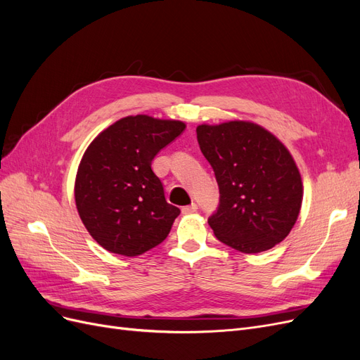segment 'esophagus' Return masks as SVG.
Wrapping results in <instances>:
<instances>
[{
	"label": "esophagus",
	"mask_w": 360,
	"mask_h": 360,
	"mask_svg": "<svg viewBox=\"0 0 360 360\" xmlns=\"http://www.w3.org/2000/svg\"><path fill=\"white\" fill-rule=\"evenodd\" d=\"M198 210V205L195 204V202H192V204H189V205H184L183 209H181V212L184 213V214H191V213H195Z\"/></svg>",
	"instance_id": "esophagus-1"
}]
</instances>
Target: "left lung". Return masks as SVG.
Returning a JSON list of instances; mask_svg holds the SVG:
<instances>
[{"instance_id": "1", "label": "left lung", "mask_w": 360, "mask_h": 360, "mask_svg": "<svg viewBox=\"0 0 360 360\" xmlns=\"http://www.w3.org/2000/svg\"><path fill=\"white\" fill-rule=\"evenodd\" d=\"M198 144L219 186L209 217L217 240L245 254L271 249L290 234L302 207L303 184L287 147L250 122L197 127Z\"/></svg>"}]
</instances>
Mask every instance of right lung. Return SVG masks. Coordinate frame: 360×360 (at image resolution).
<instances>
[{
	"label": "right lung",
	"mask_w": 360,
	"mask_h": 360,
	"mask_svg": "<svg viewBox=\"0 0 360 360\" xmlns=\"http://www.w3.org/2000/svg\"><path fill=\"white\" fill-rule=\"evenodd\" d=\"M184 127L177 120L129 115L85 150L75 180L76 209L86 231L106 250L136 257L169 234L180 209L167 202L151 160Z\"/></svg>",
	"instance_id": "obj_1"
}]
</instances>
